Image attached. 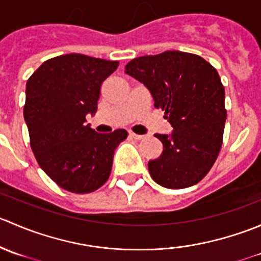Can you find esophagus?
<instances>
[{
    "label": "esophagus",
    "mask_w": 261,
    "mask_h": 261,
    "mask_svg": "<svg viewBox=\"0 0 261 261\" xmlns=\"http://www.w3.org/2000/svg\"><path fill=\"white\" fill-rule=\"evenodd\" d=\"M130 136H131V138L136 139V140H141V139L145 138L144 135H138V134H134V133H130Z\"/></svg>",
    "instance_id": "1"
}]
</instances>
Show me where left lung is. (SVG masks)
Segmentation results:
<instances>
[{
	"mask_svg": "<svg viewBox=\"0 0 261 261\" xmlns=\"http://www.w3.org/2000/svg\"><path fill=\"white\" fill-rule=\"evenodd\" d=\"M126 74L143 83L173 131L155 134L163 144L149 160L154 181L169 189L198 183L217 159L225 128V88L217 70L199 55L168 50L128 62Z\"/></svg>",
	"mask_w": 261,
	"mask_h": 261,
	"instance_id": "8db88e82",
	"label": "left lung"
}]
</instances>
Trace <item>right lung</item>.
Segmentation results:
<instances>
[{
	"label": "right lung",
	"mask_w": 261,
	"mask_h": 261,
	"mask_svg": "<svg viewBox=\"0 0 261 261\" xmlns=\"http://www.w3.org/2000/svg\"><path fill=\"white\" fill-rule=\"evenodd\" d=\"M118 62L65 54L44 62L26 83L23 117L41 169L63 189L89 193L106 183L114 152L127 131L98 134L86 123L97 112L101 84Z\"/></svg>",
	"instance_id": "right-lung-1"
}]
</instances>
